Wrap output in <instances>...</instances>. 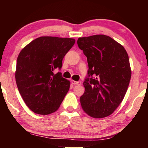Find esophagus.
<instances>
[{
  "mask_svg": "<svg viewBox=\"0 0 148 148\" xmlns=\"http://www.w3.org/2000/svg\"><path fill=\"white\" fill-rule=\"evenodd\" d=\"M71 83L74 85H81L82 84V82H76V81L71 80Z\"/></svg>",
  "mask_w": 148,
  "mask_h": 148,
  "instance_id": "esophagus-1",
  "label": "esophagus"
}]
</instances>
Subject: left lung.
I'll return each instance as SVG.
<instances>
[{
	"mask_svg": "<svg viewBox=\"0 0 148 148\" xmlns=\"http://www.w3.org/2000/svg\"><path fill=\"white\" fill-rule=\"evenodd\" d=\"M77 44L87 56L88 74L92 77L84 82L82 109L93 118L108 116L122 102L128 89L131 77L128 54L121 44L102 34L79 38Z\"/></svg>",
	"mask_w": 148,
	"mask_h": 148,
	"instance_id": "8db88e82",
	"label": "left lung"
}]
</instances>
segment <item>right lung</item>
I'll return each mask as SVG.
<instances>
[{"instance_id": "right-lung-1", "label": "right lung", "mask_w": 148, "mask_h": 148, "mask_svg": "<svg viewBox=\"0 0 148 148\" xmlns=\"http://www.w3.org/2000/svg\"><path fill=\"white\" fill-rule=\"evenodd\" d=\"M75 40L42 36L25 46L19 54L16 84L24 102L36 114L47 115L59 108L70 88L60 73L62 59Z\"/></svg>"}]
</instances>
